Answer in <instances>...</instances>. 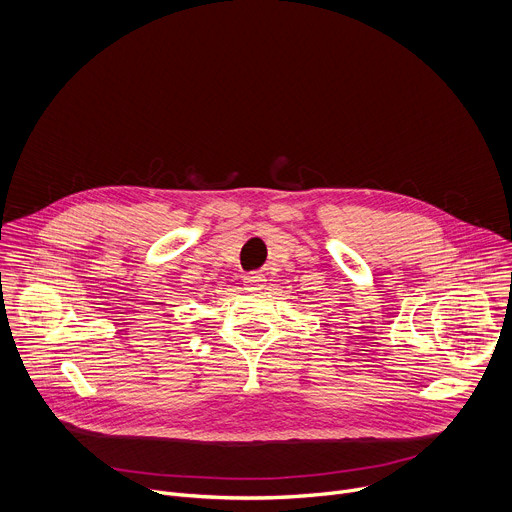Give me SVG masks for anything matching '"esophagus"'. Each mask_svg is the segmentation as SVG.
I'll use <instances>...</instances> for the list:
<instances>
[{"label":"esophagus","mask_w":512,"mask_h":512,"mask_svg":"<svg viewBox=\"0 0 512 512\" xmlns=\"http://www.w3.org/2000/svg\"><path fill=\"white\" fill-rule=\"evenodd\" d=\"M243 283L247 289H259V287H263L265 277H263V273H247L243 277Z\"/></svg>","instance_id":"obj_1"}]
</instances>
